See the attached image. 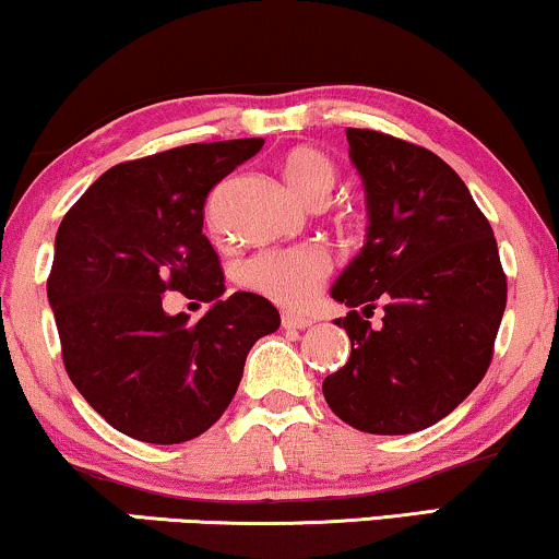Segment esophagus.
Returning a JSON list of instances; mask_svg holds the SVG:
<instances>
[{
  "label": "esophagus",
  "mask_w": 559,
  "mask_h": 559,
  "mask_svg": "<svg viewBox=\"0 0 559 559\" xmlns=\"http://www.w3.org/2000/svg\"><path fill=\"white\" fill-rule=\"evenodd\" d=\"M310 325H312L310 318L282 316V328H287V331H305V328H310Z\"/></svg>",
  "instance_id": "34e87169"
}]
</instances>
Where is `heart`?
Returning <instances> with one entry per match:
<instances>
[{"mask_svg": "<svg viewBox=\"0 0 559 559\" xmlns=\"http://www.w3.org/2000/svg\"><path fill=\"white\" fill-rule=\"evenodd\" d=\"M282 175L289 188L308 203H323L335 186L333 159L318 147L289 150L282 159ZM331 272V257L320 247L272 249L247 259L239 280L285 308H302L318 293L320 282Z\"/></svg>", "mask_w": 559, "mask_h": 559, "instance_id": "obj_1", "label": "heart"}]
</instances>
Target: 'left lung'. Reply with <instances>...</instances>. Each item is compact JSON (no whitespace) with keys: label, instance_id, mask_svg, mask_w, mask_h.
<instances>
[{"label":"left lung","instance_id":"left-lung-1","mask_svg":"<svg viewBox=\"0 0 559 559\" xmlns=\"http://www.w3.org/2000/svg\"><path fill=\"white\" fill-rule=\"evenodd\" d=\"M366 193V241L333 282L348 316L343 369L323 381L328 407L371 435H409L448 417L484 379L507 308L491 224L430 150L373 129H346ZM385 305L382 328L365 319ZM361 307L367 316H357Z\"/></svg>","mask_w":559,"mask_h":559}]
</instances>
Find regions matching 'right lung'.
<instances>
[{
    "label": "right lung",
    "instance_id": "add662e5",
    "mask_svg": "<svg viewBox=\"0 0 559 559\" xmlns=\"http://www.w3.org/2000/svg\"><path fill=\"white\" fill-rule=\"evenodd\" d=\"M264 140L186 144L106 170L56 234L48 300L75 389L114 430L175 445L231 404L254 343L280 328L262 295L226 293L203 234L211 188ZM167 288L212 308L195 326Z\"/></svg>",
    "mask_w": 559,
    "mask_h": 559
}]
</instances>
